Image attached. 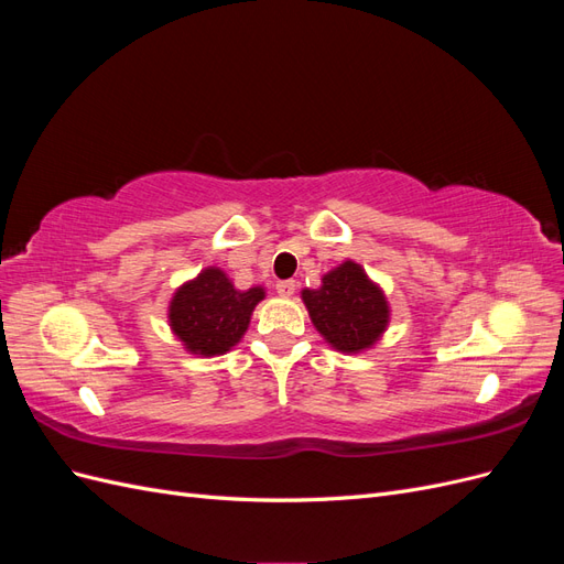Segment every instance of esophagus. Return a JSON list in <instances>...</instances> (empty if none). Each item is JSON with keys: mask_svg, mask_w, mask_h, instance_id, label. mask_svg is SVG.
Wrapping results in <instances>:
<instances>
[{"mask_svg": "<svg viewBox=\"0 0 564 564\" xmlns=\"http://www.w3.org/2000/svg\"><path fill=\"white\" fill-rule=\"evenodd\" d=\"M275 289H278L280 296L289 299V296H294V292H296V282L294 280H282V282L275 284Z\"/></svg>", "mask_w": 564, "mask_h": 564, "instance_id": "esophagus-1", "label": "esophagus"}]
</instances>
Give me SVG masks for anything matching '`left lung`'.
<instances>
[{
  "mask_svg": "<svg viewBox=\"0 0 564 564\" xmlns=\"http://www.w3.org/2000/svg\"><path fill=\"white\" fill-rule=\"evenodd\" d=\"M301 299L315 329L340 352L371 348L388 327L390 311L379 284L360 263L346 261L322 278L319 289H303Z\"/></svg>",
  "mask_w": 564,
  "mask_h": 564,
  "instance_id": "left-lung-1",
  "label": "left lung"
}]
</instances>
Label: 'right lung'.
Instances as JSON below:
<instances>
[{
	"instance_id": "add662e5",
	"label": "right lung",
	"mask_w": 564,
	"mask_h": 564,
	"mask_svg": "<svg viewBox=\"0 0 564 564\" xmlns=\"http://www.w3.org/2000/svg\"><path fill=\"white\" fill-rule=\"evenodd\" d=\"M263 296L261 286L240 292L224 270L207 268L176 289L169 303V327L193 355H224L240 344Z\"/></svg>"
}]
</instances>
